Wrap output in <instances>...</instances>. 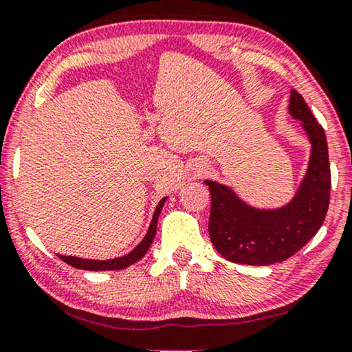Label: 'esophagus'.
<instances>
[{"label":"esophagus","instance_id":"1","mask_svg":"<svg viewBox=\"0 0 352 352\" xmlns=\"http://www.w3.org/2000/svg\"><path fill=\"white\" fill-rule=\"evenodd\" d=\"M206 170H208V166H206V165H204V166H201V168H200V170H199V171H200V173H205Z\"/></svg>","mask_w":352,"mask_h":352}]
</instances>
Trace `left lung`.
I'll return each instance as SVG.
<instances>
[{
	"label": "left lung",
	"instance_id": "left-lung-1",
	"mask_svg": "<svg viewBox=\"0 0 352 352\" xmlns=\"http://www.w3.org/2000/svg\"><path fill=\"white\" fill-rule=\"evenodd\" d=\"M288 113L311 144L307 170L295 195L277 208L245 201L230 186L206 179L211 194L210 239L228 261L248 266L282 263L305 247L324 223L330 200V163L324 128L301 94L290 91Z\"/></svg>",
	"mask_w": 352,
	"mask_h": 352
}]
</instances>
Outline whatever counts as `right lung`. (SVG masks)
Instances as JSON below:
<instances>
[{"label": "right lung", "mask_w": 352, "mask_h": 352, "mask_svg": "<svg viewBox=\"0 0 352 352\" xmlns=\"http://www.w3.org/2000/svg\"><path fill=\"white\" fill-rule=\"evenodd\" d=\"M168 197L162 199L158 201L155 211H153L151 226H148L147 234L144 235V239L136 245L131 252L123 254V256L118 258H112V259H91V258H80V256H65V254H57L62 261H65L67 264H70L72 267L76 269H85V271H120V269H126L129 266H133L134 263H138L139 259L144 258V254L147 253V250L151 248V245L155 239L157 234V223H158V216H160L163 205H165Z\"/></svg>", "instance_id": "right-lung-1"}]
</instances>
